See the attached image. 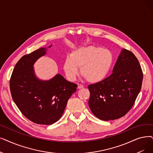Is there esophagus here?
<instances>
[{"mask_svg": "<svg viewBox=\"0 0 153 153\" xmlns=\"http://www.w3.org/2000/svg\"><path fill=\"white\" fill-rule=\"evenodd\" d=\"M77 88H78V89H81V88H84V85L82 84H78Z\"/></svg>", "mask_w": 153, "mask_h": 153, "instance_id": "1", "label": "esophagus"}]
</instances>
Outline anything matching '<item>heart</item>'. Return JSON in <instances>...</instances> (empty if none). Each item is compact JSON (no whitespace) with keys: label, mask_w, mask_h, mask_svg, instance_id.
<instances>
[{"label":"heart","mask_w":153,"mask_h":153,"mask_svg":"<svg viewBox=\"0 0 153 153\" xmlns=\"http://www.w3.org/2000/svg\"><path fill=\"white\" fill-rule=\"evenodd\" d=\"M114 57L111 52L94 45L82 47L72 52L64 64L66 76L74 81L81 74L91 83H97L108 76L113 64Z\"/></svg>","instance_id":"b5f03b06"}]
</instances>
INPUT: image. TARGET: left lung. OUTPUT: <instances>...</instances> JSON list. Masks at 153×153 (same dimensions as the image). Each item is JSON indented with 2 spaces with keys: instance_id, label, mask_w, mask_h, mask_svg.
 Here are the masks:
<instances>
[{
  "instance_id": "left-lung-1",
  "label": "left lung",
  "mask_w": 153,
  "mask_h": 153,
  "mask_svg": "<svg viewBox=\"0 0 153 153\" xmlns=\"http://www.w3.org/2000/svg\"><path fill=\"white\" fill-rule=\"evenodd\" d=\"M143 78V71L136 57L129 50L123 49L112 74L88 86L89 106L93 114L103 121L125 116L134 104Z\"/></svg>"
}]
</instances>
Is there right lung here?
Masks as SVG:
<instances>
[{
  "instance_id": "1",
  "label": "right lung",
  "mask_w": 153,
  "mask_h": 153,
  "mask_svg": "<svg viewBox=\"0 0 153 153\" xmlns=\"http://www.w3.org/2000/svg\"><path fill=\"white\" fill-rule=\"evenodd\" d=\"M45 54L42 48L22 56L16 64L9 84L13 101L22 114L36 124L50 125L61 117L77 85L60 74L48 81L37 79L32 65Z\"/></svg>"
}]
</instances>
